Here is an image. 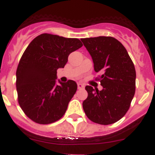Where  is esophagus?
<instances>
[{
	"label": "esophagus",
	"instance_id": "esophagus-1",
	"mask_svg": "<svg viewBox=\"0 0 155 155\" xmlns=\"http://www.w3.org/2000/svg\"><path fill=\"white\" fill-rule=\"evenodd\" d=\"M78 88L79 90L81 89H84V86L81 84V83H78Z\"/></svg>",
	"mask_w": 155,
	"mask_h": 155
}]
</instances>
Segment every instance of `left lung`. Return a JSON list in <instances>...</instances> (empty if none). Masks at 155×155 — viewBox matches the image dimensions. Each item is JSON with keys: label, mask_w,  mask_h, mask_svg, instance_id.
<instances>
[{"label": "left lung", "mask_w": 155, "mask_h": 155, "mask_svg": "<svg viewBox=\"0 0 155 155\" xmlns=\"http://www.w3.org/2000/svg\"><path fill=\"white\" fill-rule=\"evenodd\" d=\"M94 63L102 91L85 87L87 98L83 109L91 121L101 125L114 124L123 118L135 94L136 71L126 48L111 36L81 39Z\"/></svg>", "instance_id": "8db88e82"}]
</instances>
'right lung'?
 Listing matches in <instances>:
<instances>
[{
  "label": "right lung",
  "instance_id": "1",
  "mask_svg": "<svg viewBox=\"0 0 155 155\" xmlns=\"http://www.w3.org/2000/svg\"><path fill=\"white\" fill-rule=\"evenodd\" d=\"M82 46L76 38L43 33L27 46L16 71V89L19 105L30 120L50 124L62 118L78 86L72 80L57 85V71Z\"/></svg>",
  "mask_w": 155,
  "mask_h": 155
}]
</instances>
